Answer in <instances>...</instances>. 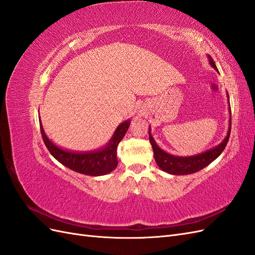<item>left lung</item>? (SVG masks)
Returning a JSON list of instances; mask_svg holds the SVG:
<instances>
[{
	"mask_svg": "<svg viewBox=\"0 0 255 255\" xmlns=\"http://www.w3.org/2000/svg\"><path fill=\"white\" fill-rule=\"evenodd\" d=\"M210 64L212 65V67L216 69V70H217V67H216L213 58L211 57H210ZM230 133H231V121H230V128H229L228 135L219 145L204 153L198 154V155H195V156H189V157L173 156V155H170V154L166 153L165 151L160 150L157 146V144L155 143V141H154L153 137L151 136L150 129H149V139L153 148L154 158H155L156 163L161 170H164L170 174L183 175V174H191L197 171H200L201 169L205 168L207 165H210L214 159L217 158L227 146V143L230 138Z\"/></svg>",
	"mask_w": 255,
	"mask_h": 255,
	"instance_id": "left-lung-1",
	"label": "left lung"
}]
</instances>
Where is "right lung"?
<instances>
[{"label":"right lung","mask_w":255,"mask_h":255,"mask_svg":"<svg viewBox=\"0 0 255 255\" xmlns=\"http://www.w3.org/2000/svg\"><path fill=\"white\" fill-rule=\"evenodd\" d=\"M129 120L121 123L116 129V132L111 139L110 143L104 149L88 152V153H74L68 152L58 148L54 143H52L47 135L44 134L43 128L40 122V130L42 140L47 146L49 152L52 154L54 158H56L60 164H63L71 170L86 175H104L110 173L117 167V146L119 142L125 137L127 130L129 127Z\"/></svg>","instance_id":"1"}]
</instances>
